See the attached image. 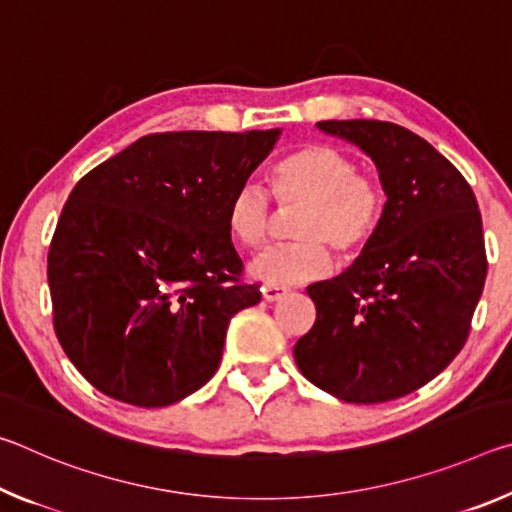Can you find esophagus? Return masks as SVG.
<instances>
[{
    "instance_id": "34e87169",
    "label": "esophagus",
    "mask_w": 512,
    "mask_h": 512,
    "mask_svg": "<svg viewBox=\"0 0 512 512\" xmlns=\"http://www.w3.org/2000/svg\"><path fill=\"white\" fill-rule=\"evenodd\" d=\"M262 296L268 302H275V300H280V298L287 296V289H284V287H273V284H264Z\"/></svg>"
}]
</instances>
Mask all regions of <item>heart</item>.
Returning a JSON list of instances; mask_svg holds the SVG:
<instances>
[{"mask_svg":"<svg viewBox=\"0 0 512 512\" xmlns=\"http://www.w3.org/2000/svg\"><path fill=\"white\" fill-rule=\"evenodd\" d=\"M268 183L282 210L300 207L291 225L298 241L268 248L248 266L255 280L273 287L327 275L332 271L327 245L343 259L361 255L384 221V185L332 144H307L284 155L268 173ZM225 223L241 248H262L273 225L271 198L259 185L241 183L225 207Z\"/></svg>","mask_w":512,"mask_h":512,"instance_id":"b5f03b06","label":"heart"}]
</instances>
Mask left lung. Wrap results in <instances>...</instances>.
<instances>
[{
  "label": "left lung",
  "instance_id": "obj_1",
  "mask_svg": "<svg viewBox=\"0 0 512 512\" xmlns=\"http://www.w3.org/2000/svg\"><path fill=\"white\" fill-rule=\"evenodd\" d=\"M316 126L370 155L388 201L357 262L307 287L316 323L293 357L343 402H391L440 375L467 341L488 273L481 212L461 171L409 128L377 119Z\"/></svg>",
  "mask_w": 512,
  "mask_h": 512
}]
</instances>
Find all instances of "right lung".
I'll return each mask as SVG.
<instances>
[{
    "instance_id": "obj_1",
    "label": "right lung",
    "mask_w": 512,
    "mask_h": 512,
    "mask_svg": "<svg viewBox=\"0 0 512 512\" xmlns=\"http://www.w3.org/2000/svg\"><path fill=\"white\" fill-rule=\"evenodd\" d=\"M280 133H153L76 183L47 280L58 341L97 391L155 409L212 379L230 318L262 298L225 207Z\"/></svg>"
}]
</instances>
